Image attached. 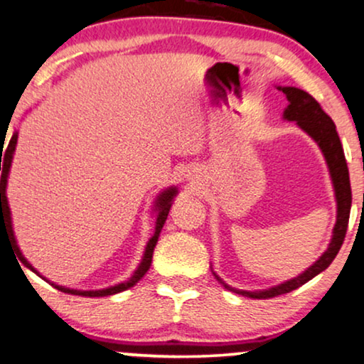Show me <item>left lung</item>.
<instances>
[{"label": "left lung", "instance_id": "left-lung-1", "mask_svg": "<svg viewBox=\"0 0 364 364\" xmlns=\"http://www.w3.org/2000/svg\"><path fill=\"white\" fill-rule=\"evenodd\" d=\"M282 90L285 97L289 100V105L284 109V121H294L297 124L307 136H311L323 151V156L328 164L331 181L334 186V196H336V208H338V215H336V225L333 228V238H331L328 250L317 259L311 267H307L302 274L297 277L285 280V282L274 285V287L262 289V291H242V289H235L228 285L225 280L213 272L215 279L223 285L228 291L240 294V296L250 297V299H270L275 296H282L294 291V289L301 287L306 282H309L312 277L321 274L323 270L328 269L334 257L338 255L339 248H341L344 237H346L348 222H349V211H351V185H349V171L346 158H344V151L339 141L338 131L336 126L328 114L321 109L317 100L307 94L306 90L297 89V87H277Z\"/></svg>", "mask_w": 364, "mask_h": 364}]
</instances>
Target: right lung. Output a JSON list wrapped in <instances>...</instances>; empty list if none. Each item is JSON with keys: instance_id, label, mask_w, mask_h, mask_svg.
<instances>
[{"instance_id": "obj_1", "label": "right lung", "mask_w": 364, "mask_h": 364, "mask_svg": "<svg viewBox=\"0 0 364 364\" xmlns=\"http://www.w3.org/2000/svg\"><path fill=\"white\" fill-rule=\"evenodd\" d=\"M16 142H18V131L13 132L10 142H8L6 149H4V158H3V168H1V237L6 235L8 238H10L11 243H13V248H15L16 257L21 260V264L25 265L26 269H30L31 272H35L36 275H38V277L50 282L47 277H43V275H41L38 270H36L35 267L25 259V255L21 254L20 247H18V243H16L15 232H13L11 211H10V205H8V196H6V185H8V176H10L13 154H15V149H16ZM3 144H4V142H3ZM1 156H3V146H1ZM176 195H178V188L176 186H169V188H166V190L161 191L158 196H156L154 206H153V211L156 213L154 233H153V237L149 238L148 245H146V250H144V255H142V259H141V264L137 265L134 274H132L127 280H124V282H121V284L110 285V287L99 289V291H79V289H70V287H65V285H58L55 282H50V284H52L55 289H58V291H62L65 294H73V296H82V297L114 296V294H119L122 291H127V289L134 287V285L139 282V280L146 275V272L149 270L151 262H153V252H154L156 243H158L161 228H163L164 222H166L169 208H171V205H173V201H174V198H176Z\"/></svg>"}]
</instances>
